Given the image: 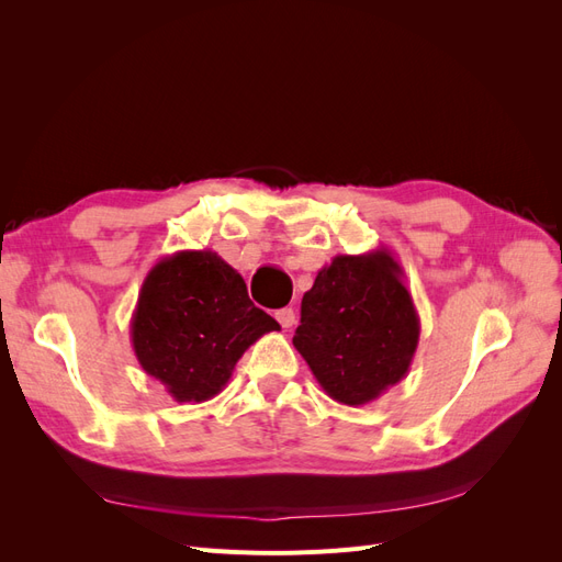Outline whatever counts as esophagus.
Returning a JSON list of instances; mask_svg holds the SVG:
<instances>
[{
	"label": "esophagus",
	"instance_id": "34e87169",
	"mask_svg": "<svg viewBox=\"0 0 562 562\" xmlns=\"http://www.w3.org/2000/svg\"><path fill=\"white\" fill-rule=\"evenodd\" d=\"M277 321L281 323L283 328H293V326H295V312H293L291 307L279 310V312H277Z\"/></svg>",
	"mask_w": 562,
	"mask_h": 562
}]
</instances>
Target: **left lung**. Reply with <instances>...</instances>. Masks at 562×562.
I'll list each match as a JSON object with an SVG mask.
<instances>
[{
	"instance_id": "8db88e82",
	"label": "left lung",
	"mask_w": 562,
	"mask_h": 562,
	"mask_svg": "<svg viewBox=\"0 0 562 562\" xmlns=\"http://www.w3.org/2000/svg\"><path fill=\"white\" fill-rule=\"evenodd\" d=\"M403 277L389 248L335 255L304 293L293 345L333 401L372 403L411 370L419 316Z\"/></svg>"
}]
</instances>
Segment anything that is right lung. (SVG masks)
<instances>
[{"mask_svg": "<svg viewBox=\"0 0 562 562\" xmlns=\"http://www.w3.org/2000/svg\"><path fill=\"white\" fill-rule=\"evenodd\" d=\"M281 330L246 281L213 250H178L147 271L131 316L140 368L178 403H203L229 382L244 351Z\"/></svg>", "mask_w": 562, "mask_h": 562, "instance_id": "obj_1", "label": "right lung"}]
</instances>
